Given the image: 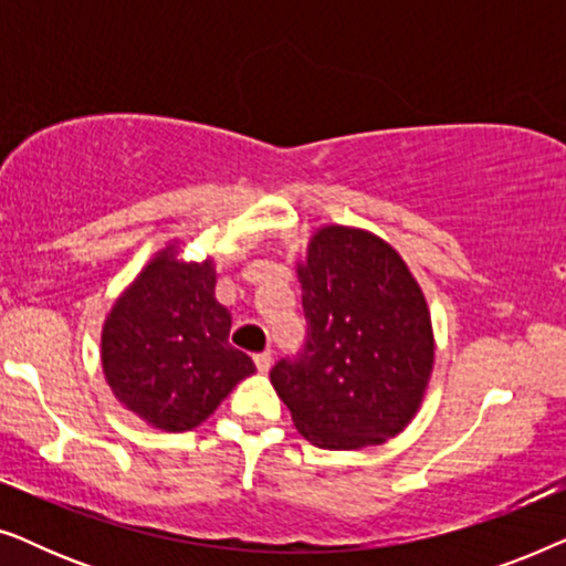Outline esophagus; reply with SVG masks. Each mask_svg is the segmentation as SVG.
<instances>
[{
    "instance_id": "obj_1",
    "label": "esophagus",
    "mask_w": 566,
    "mask_h": 566,
    "mask_svg": "<svg viewBox=\"0 0 566 566\" xmlns=\"http://www.w3.org/2000/svg\"><path fill=\"white\" fill-rule=\"evenodd\" d=\"M254 366H258L260 374H268L270 366H273V355H270V353H258V355H254Z\"/></svg>"
}]
</instances>
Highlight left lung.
Here are the masks:
<instances>
[{
    "label": "left lung",
    "mask_w": 566,
    "mask_h": 566,
    "mask_svg": "<svg viewBox=\"0 0 566 566\" xmlns=\"http://www.w3.org/2000/svg\"><path fill=\"white\" fill-rule=\"evenodd\" d=\"M306 345L270 370L308 443L327 451L381 446L412 422L428 391L436 337L407 262L355 227L316 229L296 262Z\"/></svg>",
    "instance_id": "left-lung-1"
}]
</instances>
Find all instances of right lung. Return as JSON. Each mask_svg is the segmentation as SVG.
Masks as SVG:
<instances>
[{
  "label": "right lung",
  "mask_w": 566,
  "mask_h": 566,
  "mask_svg": "<svg viewBox=\"0 0 566 566\" xmlns=\"http://www.w3.org/2000/svg\"><path fill=\"white\" fill-rule=\"evenodd\" d=\"M231 314L216 301V265L185 262L169 242L115 298L103 324L105 381L151 428H198L254 374L229 345Z\"/></svg>",
  "instance_id": "1"
}]
</instances>
